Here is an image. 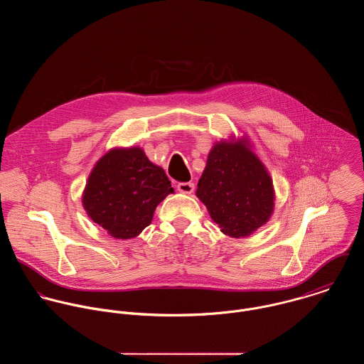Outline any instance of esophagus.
I'll return each instance as SVG.
<instances>
[{
  "mask_svg": "<svg viewBox=\"0 0 364 364\" xmlns=\"http://www.w3.org/2000/svg\"><path fill=\"white\" fill-rule=\"evenodd\" d=\"M176 188L181 193H186V195H191L195 191V185L192 182H179Z\"/></svg>",
  "mask_w": 364,
  "mask_h": 364,
  "instance_id": "obj_1",
  "label": "esophagus"
}]
</instances>
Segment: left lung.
<instances>
[{"label":"left lung","instance_id":"8db88e82","mask_svg":"<svg viewBox=\"0 0 364 364\" xmlns=\"http://www.w3.org/2000/svg\"><path fill=\"white\" fill-rule=\"evenodd\" d=\"M196 196L232 238L257 231L274 208L273 182L245 140L220 141L211 149Z\"/></svg>","mask_w":364,"mask_h":364}]
</instances>
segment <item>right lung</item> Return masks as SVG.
<instances>
[{
    "label": "right lung",
    "instance_id": "add662e5",
    "mask_svg": "<svg viewBox=\"0 0 364 364\" xmlns=\"http://www.w3.org/2000/svg\"><path fill=\"white\" fill-rule=\"evenodd\" d=\"M172 192L164 169L141 149H113L94 166L82 205L107 234L129 240L151 224L156 206Z\"/></svg>",
    "mask_w": 364,
    "mask_h": 364
}]
</instances>
